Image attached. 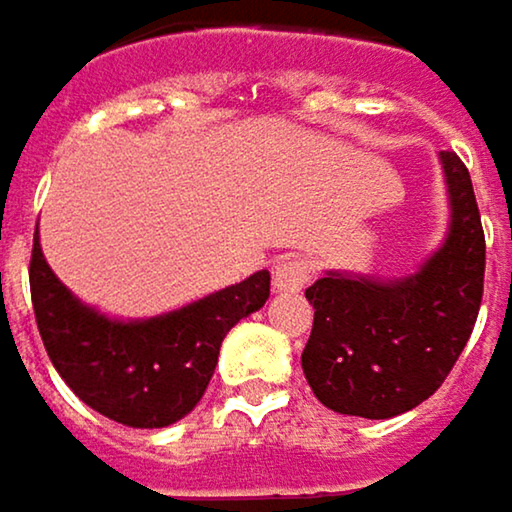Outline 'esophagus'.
I'll list each match as a JSON object with an SVG mask.
<instances>
[{
    "instance_id": "34e87169",
    "label": "esophagus",
    "mask_w": 512,
    "mask_h": 512,
    "mask_svg": "<svg viewBox=\"0 0 512 512\" xmlns=\"http://www.w3.org/2000/svg\"><path fill=\"white\" fill-rule=\"evenodd\" d=\"M311 263L305 257H281L272 269V287L278 293H296L308 284Z\"/></svg>"
}]
</instances>
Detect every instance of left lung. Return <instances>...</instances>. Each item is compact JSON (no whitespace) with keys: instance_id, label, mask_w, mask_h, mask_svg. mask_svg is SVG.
<instances>
[{"instance_id":"1","label":"left lung","mask_w":512,"mask_h":512,"mask_svg":"<svg viewBox=\"0 0 512 512\" xmlns=\"http://www.w3.org/2000/svg\"><path fill=\"white\" fill-rule=\"evenodd\" d=\"M451 201L445 243L412 275L326 272L314 305L302 370L323 406L356 418H394L424 403L465 350L483 296L486 240L468 168L442 151Z\"/></svg>"}]
</instances>
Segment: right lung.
<instances>
[{
  "label": "right lung",
  "instance_id": "obj_1",
  "mask_svg": "<svg viewBox=\"0 0 512 512\" xmlns=\"http://www.w3.org/2000/svg\"><path fill=\"white\" fill-rule=\"evenodd\" d=\"M41 341L58 376L94 412L139 430L189 415L204 397L225 335L269 299V272L148 320H115L79 302L50 269L38 228L29 263Z\"/></svg>",
  "mask_w": 512,
  "mask_h": 512
}]
</instances>
